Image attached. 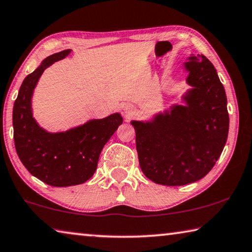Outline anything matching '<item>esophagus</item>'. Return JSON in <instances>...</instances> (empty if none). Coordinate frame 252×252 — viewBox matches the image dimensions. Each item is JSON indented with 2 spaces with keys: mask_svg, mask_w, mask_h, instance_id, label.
I'll return each instance as SVG.
<instances>
[{
  "mask_svg": "<svg viewBox=\"0 0 252 252\" xmlns=\"http://www.w3.org/2000/svg\"><path fill=\"white\" fill-rule=\"evenodd\" d=\"M122 110H123V112H125L126 116H131V114H133L134 113V107L132 106V104H130V103H126L125 106L122 107Z\"/></svg>",
  "mask_w": 252,
  "mask_h": 252,
  "instance_id": "1",
  "label": "esophagus"
}]
</instances>
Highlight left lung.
<instances>
[{"label": "left lung", "instance_id": "1", "mask_svg": "<svg viewBox=\"0 0 252 252\" xmlns=\"http://www.w3.org/2000/svg\"><path fill=\"white\" fill-rule=\"evenodd\" d=\"M190 88L183 104L132 120L142 172L157 184L181 186L199 181L220 157L228 138L227 97L216 68L205 56L183 63Z\"/></svg>", "mask_w": 252, "mask_h": 252}]
</instances>
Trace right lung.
<instances>
[{
	"label": "right lung",
	"mask_w": 252,
	"mask_h": 252,
	"mask_svg": "<svg viewBox=\"0 0 252 252\" xmlns=\"http://www.w3.org/2000/svg\"><path fill=\"white\" fill-rule=\"evenodd\" d=\"M71 50L50 55L25 77L13 108L14 143L27 171L46 184L66 187L82 184L97 170L104 144L122 125L119 112L103 119H91L66 131L49 132L33 117L32 99L44 70L62 61Z\"/></svg>",
	"instance_id": "add662e5"
}]
</instances>
